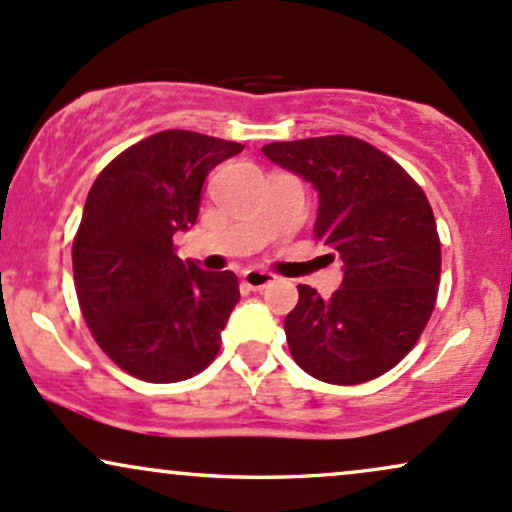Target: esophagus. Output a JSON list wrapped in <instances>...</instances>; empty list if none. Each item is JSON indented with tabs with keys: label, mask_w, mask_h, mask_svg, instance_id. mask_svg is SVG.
<instances>
[{
	"label": "esophagus",
	"mask_w": 512,
	"mask_h": 512,
	"mask_svg": "<svg viewBox=\"0 0 512 512\" xmlns=\"http://www.w3.org/2000/svg\"><path fill=\"white\" fill-rule=\"evenodd\" d=\"M274 279H276L274 274L262 272V269H248V272H243V284L248 286L250 291H262L264 286L272 284Z\"/></svg>",
	"instance_id": "1"
}]
</instances>
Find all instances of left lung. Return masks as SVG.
<instances>
[{"mask_svg":"<svg viewBox=\"0 0 512 512\" xmlns=\"http://www.w3.org/2000/svg\"><path fill=\"white\" fill-rule=\"evenodd\" d=\"M262 154L315 187L313 233L344 262L332 298L298 284V305L284 320L293 361L322 383H368L414 349L436 305L431 204L407 170L363 139L274 142Z\"/></svg>","mask_w":512,"mask_h":512,"instance_id":"8db88e82","label":"left lung"}]
</instances>
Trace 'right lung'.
Wrapping results in <instances>:
<instances>
[{
  "label": "right lung",
  "instance_id": "right-lung-1",
  "mask_svg": "<svg viewBox=\"0 0 512 512\" xmlns=\"http://www.w3.org/2000/svg\"><path fill=\"white\" fill-rule=\"evenodd\" d=\"M243 144L166 129L129 146L93 182L72 245L74 286L93 339L146 383H178L214 361L238 276L175 255L195 226L209 170Z\"/></svg>",
  "mask_w": 512,
  "mask_h": 512
}]
</instances>
